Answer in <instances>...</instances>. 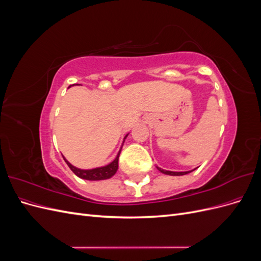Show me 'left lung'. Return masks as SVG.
Instances as JSON below:
<instances>
[{
  "instance_id": "left-lung-1",
  "label": "left lung",
  "mask_w": 261,
  "mask_h": 261,
  "mask_svg": "<svg viewBox=\"0 0 261 261\" xmlns=\"http://www.w3.org/2000/svg\"><path fill=\"white\" fill-rule=\"evenodd\" d=\"M156 169L159 170L161 173H163V174H167V175H173V176L185 175V174H188V173L193 172L194 170H196V169H194V170H192V171H186V172H173V171H167V170H163V169H161V168H159V167H156Z\"/></svg>"
}]
</instances>
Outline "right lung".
Listing matches in <instances>:
<instances>
[{"mask_svg":"<svg viewBox=\"0 0 261 261\" xmlns=\"http://www.w3.org/2000/svg\"><path fill=\"white\" fill-rule=\"evenodd\" d=\"M74 86V85H73ZM70 87V86H69ZM128 136V134L124 137V140L125 138ZM124 143V141H123ZM123 147V145H122ZM122 147L120 149V151H118L117 155L115 159L111 162L109 163L108 165H105V167H100V168H94V169H90V170H83V169H78L76 167H74L73 164H70L64 156H63V159L65 160L66 164L69 167V169L72 170L75 175H77L78 177L81 178H84V179H88V180H101V179H108L110 177H112L116 171H117V168H118V156H120V153H121V150H122Z\"/></svg>","mask_w":261,"mask_h":261,"instance_id":"right-lung-1","label":"right lung"}]
</instances>
